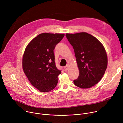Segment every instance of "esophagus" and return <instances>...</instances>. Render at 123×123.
<instances>
[{"mask_svg": "<svg viewBox=\"0 0 123 123\" xmlns=\"http://www.w3.org/2000/svg\"><path fill=\"white\" fill-rule=\"evenodd\" d=\"M68 65H67L66 66H65V67H64V69H65V71H67V70L68 69Z\"/></svg>", "mask_w": 123, "mask_h": 123, "instance_id": "34e87169", "label": "esophagus"}]
</instances>
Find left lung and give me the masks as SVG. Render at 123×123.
Here are the masks:
<instances>
[{
    "label": "left lung",
    "mask_w": 123,
    "mask_h": 123,
    "mask_svg": "<svg viewBox=\"0 0 123 123\" xmlns=\"http://www.w3.org/2000/svg\"><path fill=\"white\" fill-rule=\"evenodd\" d=\"M74 49L79 69L74 84L81 89H88L97 84L105 74L108 65L106 51L98 39L86 32L66 33Z\"/></svg>",
    "instance_id": "left-lung-1"
}]
</instances>
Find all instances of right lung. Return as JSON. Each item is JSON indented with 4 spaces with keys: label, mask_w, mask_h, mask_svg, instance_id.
Instances as JSON below:
<instances>
[{
    "label": "right lung",
    "mask_w": 123,
    "mask_h": 123,
    "mask_svg": "<svg viewBox=\"0 0 123 123\" xmlns=\"http://www.w3.org/2000/svg\"><path fill=\"white\" fill-rule=\"evenodd\" d=\"M65 36L61 33H41L28 43L22 58V68L31 84L40 92L54 89L61 74L55 61L54 50Z\"/></svg>",
    "instance_id": "add662e5"
}]
</instances>
